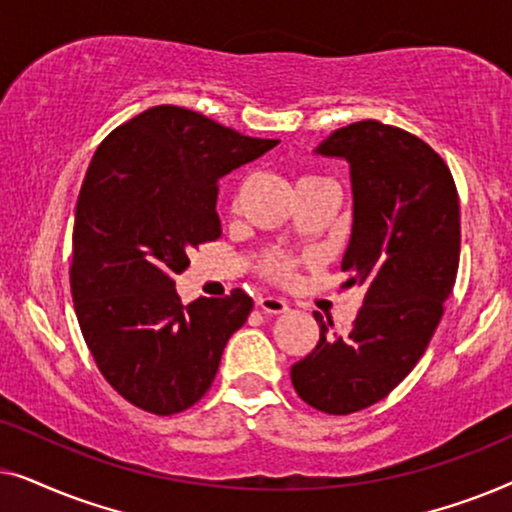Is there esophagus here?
I'll use <instances>...</instances> for the list:
<instances>
[{
	"instance_id": "obj_1",
	"label": "esophagus",
	"mask_w": 512,
	"mask_h": 512,
	"mask_svg": "<svg viewBox=\"0 0 512 512\" xmlns=\"http://www.w3.org/2000/svg\"><path fill=\"white\" fill-rule=\"evenodd\" d=\"M256 303H258V307H261L265 314H284V312H289V303H286L284 298H277V296H258Z\"/></svg>"
}]
</instances>
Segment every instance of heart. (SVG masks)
<instances>
[{
  "mask_svg": "<svg viewBox=\"0 0 512 512\" xmlns=\"http://www.w3.org/2000/svg\"><path fill=\"white\" fill-rule=\"evenodd\" d=\"M303 179H314V177H303ZM261 270L265 277L275 279V282H289L293 272H296V258H291L289 254H282V251H270V254L263 256Z\"/></svg>",
  "mask_w": 512,
  "mask_h": 512,
  "instance_id": "1",
  "label": "heart"
}]
</instances>
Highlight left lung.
<instances>
[{
  "label": "left lung",
  "mask_w": 512,
  "mask_h": 512,
  "mask_svg": "<svg viewBox=\"0 0 512 512\" xmlns=\"http://www.w3.org/2000/svg\"><path fill=\"white\" fill-rule=\"evenodd\" d=\"M317 153L345 158L354 221L342 270L366 296L354 326L291 366L307 405L349 415L382 401L417 366L443 317L459 270V195L450 167L422 139L380 121L335 130Z\"/></svg>",
  "instance_id": "left-lung-1"
}]
</instances>
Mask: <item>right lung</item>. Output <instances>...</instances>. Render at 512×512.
<instances>
[{"label": "right lung", "instance_id": "obj_1", "mask_svg": "<svg viewBox=\"0 0 512 512\" xmlns=\"http://www.w3.org/2000/svg\"><path fill=\"white\" fill-rule=\"evenodd\" d=\"M277 144L160 104L97 146L76 202L69 284L97 368L137 408L167 417L212 387L254 300L233 289L181 305L174 277L191 249L221 237L219 179Z\"/></svg>", "mask_w": 512, "mask_h": 512}]
</instances>
